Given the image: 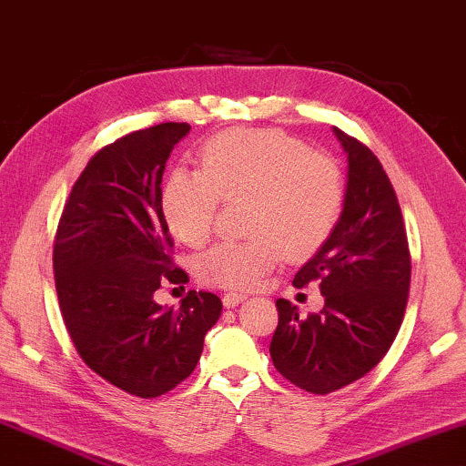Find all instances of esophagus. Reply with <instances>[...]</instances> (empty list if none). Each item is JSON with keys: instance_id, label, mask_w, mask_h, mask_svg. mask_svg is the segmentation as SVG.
I'll return each mask as SVG.
<instances>
[{"instance_id": "esophagus-1", "label": "esophagus", "mask_w": 466, "mask_h": 466, "mask_svg": "<svg viewBox=\"0 0 466 466\" xmlns=\"http://www.w3.org/2000/svg\"><path fill=\"white\" fill-rule=\"evenodd\" d=\"M246 299H248L246 295L231 291V293H225L223 295V305H225V308H235V305H239V303H243Z\"/></svg>"}]
</instances>
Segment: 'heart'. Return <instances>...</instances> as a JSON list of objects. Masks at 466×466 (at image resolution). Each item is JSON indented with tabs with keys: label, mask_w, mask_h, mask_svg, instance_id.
<instances>
[{
	"label": "heart",
	"mask_w": 466,
	"mask_h": 466,
	"mask_svg": "<svg viewBox=\"0 0 466 466\" xmlns=\"http://www.w3.org/2000/svg\"><path fill=\"white\" fill-rule=\"evenodd\" d=\"M202 171H171L163 212L171 231L198 248L210 238L220 198H249L241 241H220L196 260L206 285L254 289L283 256L303 260L339 223L345 186L330 157L274 129H231L202 148Z\"/></svg>",
	"instance_id": "1"
}]
</instances>
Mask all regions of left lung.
Segmentation results:
<instances>
[{
    "mask_svg": "<svg viewBox=\"0 0 466 466\" xmlns=\"http://www.w3.org/2000/svg\"><path fill=\"white\" fill-rule=\"evenodd\" d=\"M347 155L342 212L322 248L295 274L293 285L318 280L319 314L299 318L277 299L270 342L274 368L311 394L339 390L382 361L405 316L410 256L405 223L382 163L360 140L332 127Z\"/></svg>",
    "mask_w": 466,
    "mask_h": 466,
    "instance_id": "1",
    "label": "left lung"
}]
</instances>
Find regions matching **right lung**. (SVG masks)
<instances>
[{"instance_id": "right-lung-1", "label": "right lung", "mask_w": 466, "mask_h": 466, "mask_svg": "<svg viewBox=\"0 0 466 466\" xmlns=\"http://www.w3.org/2000/svg\"><path fill=\"white\" fill-rule=\"evenodd\" d=\"M187 124L140 129L98 150L59 218L53 270L59 309L78 355L106 382L157 399L196 370L223 311L215 293L189 291L179 309L155 301L173 268L163 173Z\"/></svg>"}]
</instances>
